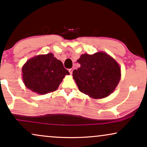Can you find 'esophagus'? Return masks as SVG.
Segmentation results:
<instances>
[{"instance_id":"1","label":"esophagus","mask_w":147,"mask_h":147,"mask_svg":"<svg viewBox=\"0 0 147 147\" xmlns=\"http://www.w3.org/2000/svg\"><path fill=\"white\" fill-rule=\"evenodd\" d=\"M68 71H69L70 74H72V68H70V69L68 70Z\"/></svg>"}]
</instances>
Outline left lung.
Masks as SVG:
<instances>
[{
  "mask_svg": "<svg viewBox=\"0 0 147 147\" xmlns=\"http://www.w3.org/2000/svg\"><path fill=\"white\" fill-rule=\"evenodd\" d=\"M81 66L72 71L79 91L94 99L104 98L116 89L120 80V68L104 52L83 54L77 60Z\"/></svg>",
  "mask_w": 147,
  "mask_h": 147,
  "instance_id": "1",
  "label": "left lung"
}]
</instances>
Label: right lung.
Segmentation results:
<instances>
[{"instance_id":"obj_1","label":"right lung","mask_w":147,"mask_h":147,"mask_svg":"<svg viewBox=\"0 0 147 147\" xmlns=\"http://www.w3.org/2000/svg\"><path fill=\"white\" fill-rule=\"evenodd\" d=\"M22 72L25 86L42 95L56 91L64 76L69 75L52 53L31 58L23 66Z\"/></svg>"}]
</instances>
